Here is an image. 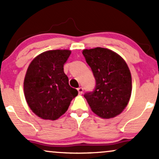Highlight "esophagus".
<instances>
[{
  "label": "esophagus",
  "mask_w": 159,
  "mask_h": 159,
  "mask_svg": "<svg viewBox=\"0 0 159 159\" xmlns=\"http://www.w3.org/2000/svg\"><path fill=\"white\" fill-rule=\"evenodd\" d=\"M83 91H84V89L82 88V87H78V92L79 94L83 93Z\"/></svg>",
  "instance_id": "esophagus-1"
}]
</instances>
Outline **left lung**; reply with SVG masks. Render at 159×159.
Masks as SVG:
<instances>
[{
    "label": "left lung",
    "instance_id": "1",
    "mask_svg": "<svg viewBox=\"0 0 159 159\" xmlns=\"http://www.w3.org/2000/svg\"><path fill=\"white\" fill-rule=\"evenodd\" d=\"M82 54L96 82L93 92L84 94L91 110L104 119L115 117L125 108L132 94V75L127 63L107 48L84 49Z\"/></svg>",
    "mask_w": 159,
    "mask_h": 159
}]
</instances>
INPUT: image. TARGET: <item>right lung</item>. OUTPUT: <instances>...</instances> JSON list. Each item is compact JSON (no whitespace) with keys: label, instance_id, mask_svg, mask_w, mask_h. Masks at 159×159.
Masks as SVG:
<instances>
[{"label":"right lung","instance_id":"1","mask_svg":"<svg viewBox=\"0 0 159 159\" xmlns=\"http://www.w3.org/2000/svg\"><path fill=\"white\" fill-rule=\"evenodd\" d=\"M70 50L41 53L31 61L24 80V93L33 112L43 120H55L68 110L78 90L69 84L63 65Z\"/></svg>","mask_w":159,"mask_h":159}]
</instances>
